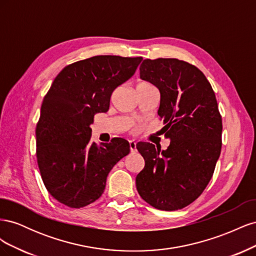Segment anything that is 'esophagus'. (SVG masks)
Returning a JSON list of instances; mask_svg holds the SVG:
<instances>
[{"label": "esophagus", "instance_id": "obj_1", "mask_svg": "<svg viewBox=\"0 0 256 256\" xmlns=\"http://www.w3.org/2000/svg\"><path fill=\"white\" fill-rule=\"evenodd\" d=\"M129 147L131 152H136V143L134 141H129Z\"/></svg>", "mask_w": 256, "mask_h": 256}]
</instances>
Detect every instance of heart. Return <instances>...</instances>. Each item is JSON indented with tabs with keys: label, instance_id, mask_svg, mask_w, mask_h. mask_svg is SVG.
Returning <instances> with one entry per match:
<instances>
[{
	"label": "heart",
	"instance_id": "1",
	"mask_svg": "<svg viewBox=\"0 0 256 256\" xmlns=\"http://www.w3.org/2000/svg\"><path fill=\"white\" fill-rule=\"evenodd\" d=\"M136 88H154V86H152V85L150 82H147V81H141V82H138V83L136 84Z\"/></svg>",
	"mask_w": 256,
	"mask_h": 256
}]
</instances>
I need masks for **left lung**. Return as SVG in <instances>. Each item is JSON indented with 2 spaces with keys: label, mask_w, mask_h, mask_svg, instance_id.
<instances>
[{
  "label": "left lung",
  "mask_w": 256,
  "mask_h": 256,
  "mask_svg": "<svg viewBox=\"0 0 256 256\" xmlns=\"http://www.w3.org/2000/svg\"><path fill=\"white\" fill-rule=\"evenodd\" d=\"M140 76L160 92L158 115L170 145L136 148L145 166L136 177L138 194L152 207L172 212L196 200L210 182L222 146V118L214 92L194 65L177 58L144 60Z\"/></svg>",
  "instance_id": "obj_1"
}]
</instances>
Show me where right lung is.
<instances>
[{
	"mask_svg": "<svg viewBox=\"0 0 256 256\" xmlns=\"http://www.w3.org/2000/svg\"><path fill=\"white\" fill-rule=\"evenodd\" d=\"M142 60L97 56L66 66L54 79L36 127V157L46 188L60 203L81 208L95 202L112 168L129 154L125 138L92 142L90 124L109 110L113 90Z\"/></svg>",
	"mask_w": 256,
	"mask_h": 256,
	"instance_id": "1",
	"label": "right lung"
}]
</instances>
